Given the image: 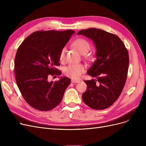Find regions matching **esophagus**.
<instances>
[{
    "instance_id": "esophagus-1",
    "label": "esophagus",
    "mask_w": 146,
    "mask_h": 146,
    "mask_svg": "<svg viewBox=\"0 0 146 146\" xmlns=\"http://www.w3.org/2000/svg\"><path fill=\"white\" fill-rule=\"evenodd\" d=\"M71 82L73 83H78L80 82V81H79V80H72Z\"/></svg>"
}]
</instances>
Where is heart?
<instances>
[{"mask_svg": "<svg viewBox=\"0 0 146 146\" xmlns=\"http://www.w3.org/2000/svg\"><path fill=\"white\" fill-rule=\"evenodd\" d=\"M72 45L82 55L87 54L91 48L90 44L82 38L77 39L73 42ZM66 51V48L64 47L61 49L59 54V60L60 61L64 60ZM85 70V66L82 64H70L64 68V74L67 77L76 80L81 77Z\"/></svg>", "mask_w": 146, "mask_h": 146, "instance_id": "b5f03b06", "label": "heart"}]
</instances>
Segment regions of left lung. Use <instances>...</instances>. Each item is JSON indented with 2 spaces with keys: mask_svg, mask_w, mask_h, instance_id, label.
<instances>
[{
  "mask_svg": "<svg viewBox=\"0 0 146 146\" xmlns=\"http://www.w3.org/2000/svg\"><path fill=\"white\" fill-rule=\"evenodd\" d=\"M77 34L92 39L97 50V60L87 71L96 79L85 81L87 89L82 95L83 100L92 109L107 108L118 99L125 84L128 50L117 35L101 29L90 28Z\"/></svg>",
  "mask_w": 146,
  "mask_h": 146,
  "instance_id": "8db88e82",
  "label": "left lung"
}]
</instances>
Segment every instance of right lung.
I'll use <instances>...</instances> for the list:
<instances>
[{
	"label": "right lung",
	"instance_id": "right-lung-1",
	"mask_svg": "<svg viewBox=\"0 0 146 146\" xmlns=\"http://www.w3.org/2000/svg\"><path fill=\"white\" fill-rule=\"evenodd\" d=\"M74 31H37L25 38L17 48L15 74L17 86L27 103L39 111H49L58 106L70 78L60 77L48 82L50 76H60L59 54Z\"/></svg>",
	"mask_w": 146,
	"mask_h": 146
}]
</instances>
